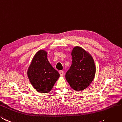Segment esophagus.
Segmentation results:
<instances>
[{
	"mask_svg": "<svg viewBox=\"0 0 122 122\" xmlns=\"http://www.w3.org/2000/svg\"><path fill=\"white\" fill-rule=\"evenodd\" d=\"M59 73H60V75H61V76H63L64 74V71H62V70L60 71V72H59Z\"/></svg>",
	"mask_w": 122,
	"mask_h": 122,
	"instance_id": "1",
	"label": "esophagus"
}]
</instances>
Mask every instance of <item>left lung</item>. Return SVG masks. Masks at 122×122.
Masks as SVG:
<instances>
[{"label": "left lung", "mask_w": 122, "mask_h": 122, "mask_svg": "<svg viewBox=\"0 0 122 122\" xmlns=\"http://www.w3.org/2000/svg\"><path fill=\"white\" fill-rule=\"evenodd\" d=\"M72 64L66 73V79L75 91L88 87L95 76L96 68L91 55L80 47H75L71 52Z\"/></svg>", "instance_id": "obj_1"}]
</instances>
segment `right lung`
<instances>
[{
  "label": "right lung",
  "mask_w": 122,
  "mask_h": 122,
  "mask_svg": "<svg viewBox=\"0 0 122 122\" xmlns=\"http://www.w3.org/2000/svg\"><path fill=\"white\" fill-rule=\"evenodd\" d=\"M31 84L39 92L48 93L60 77V74L48 61L47 52L41 50L35 54L28 68Z\"/></svg>",
  "instance_id": "obj_1"
}]
</instances>
